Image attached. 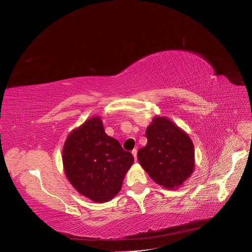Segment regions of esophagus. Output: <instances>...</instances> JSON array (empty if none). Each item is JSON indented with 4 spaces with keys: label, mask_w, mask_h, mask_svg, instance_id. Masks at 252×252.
Wrapping results in <instances>:
<instances>
[{
    "label": "esophagus",
    "mask_w": 252,
    "mask_h": 252,
    "mask_svg": "<svg viewBox=\"0 0 252 252\" xmlns=\"http://www.w3.org/2000/svg\"><path fill=\"white\" fill-rule=\"evenodd\" d=\"M132 154H133V156H134V158H135V161L137 160V150L134 149V150L132 151Z\"/></svg>",
    "instance_id": "obj_1"
}]
</instances>
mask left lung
<instances>
[{
	"label": "left lung",
	"instance_id": "obj_1",
	"mask_svg": "<svg viewBox=\"0 0 252 252\" xmlns=\"http://www.w3.org/2000/svg\"><path fill=\"white\" fill-rule=\"evenodd\" d=\"M148 143L138 161L153 181L166 189H177L193 173L194 146L189 135L167 117L156 116L147 127Z\"/></svg>",
	"mask_w": 252,
	"mask_h": 252
}]
</instances>
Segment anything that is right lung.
I'll list each match as a JSON object with an SVG mask.
<instances>
[{
  "label": "right lung",
  "mask_w": 252,
  "mask_h": 252,
  "mask_svg": "<svg viewBox=\"0 0 252 252\" xmlns=\"http://www.w3.org/2000/svg\"><path fill=\"white\" fill-rule=\"evenodd\" d=\"M63 169L70 185L95 203H105L121 190L134 157L106 135L100 116L74 128L64 142Z\"/></svg>",
  "instance_id": "1"
}]
</instances>
